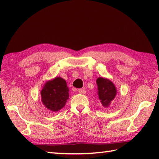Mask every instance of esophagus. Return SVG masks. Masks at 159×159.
Here are the masks:
<instances>
[{
  "instance_id": "1",
  "label": "esophagus",
  "mask_w": 159,
  "mask_h": 159,
  "mask_svg": "<svg viewBox=\"0 0 159 159\" xmlns=\"http://www.w3.org/2000/svg\"><path fill=\"white\" fill-rule=\"evenodd\" d=\"M78 92H79V93H81V94H84V93H86L85 90L83 89H78Z\"/></svg>"
}]
</instances>
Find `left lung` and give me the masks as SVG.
<instances>
[{"label":"left lung","instance_id":"obj_1","mask_svg":"<svg viewBox=\"0 0 159 159\" xmlns=\"http://www.w3.org/2000/svg\"><path fill=\"white\" fill-rule=\"evenodd\" d=\"M98 87V95L102 105L109 106L116 94V87L110 80L99 77L96 80Z\"/></svg>","mask_w":159,"mask_h":159}]
</instances>
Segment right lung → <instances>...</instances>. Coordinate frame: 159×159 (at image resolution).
Listing matches in <instances>:
<instances>
[{
	"mask_svg": "<svg viewBox=\"0 0 159 159\" xmlns=\"http://www.w3.org/2000/svg\"><path fill=\"white\" fill-rule=\"evenodd\" d=\"M66 80L57 77L47 82L41 91L43 104L51 111L57 112L66 104L69 98Z\"/></svg>",
	"mask_w": 159,
	"mask_h": 159,
	"instance_id": "right-lung-1",
	"label": "right lung"
}]
</instances>
